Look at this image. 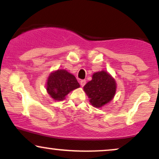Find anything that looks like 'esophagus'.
<instances>
[{"mask_svg": "<svg viewBox=\"0 0 159 159\" xmlns=\"http://www.w3.org/2000/svg\"><path fill=\"white\" fill-rule=\"evenodd\" d=\"M80 84H81V87H84L86 84V80H81V81H80Z\"/></svg>", "mask_w": 159, "mask_h": 159, "instance_id": "34e87169", "label": "esophagus"}]
</instances>
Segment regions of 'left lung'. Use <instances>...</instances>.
I'll use <instances>...</instances> for the list:
<instances>
[{
  "mask_svg": "<svg viewBox=\"0 0 159 159\" xmlns=\"http://www.w3.org/2000/svg\"><path fill=\"white\" fill-rule=\"evenodd\" d=\"M115 80L105 71L97 72L93 75L92 80L84 87V90L90 98L93 107H101L110 102L116 90Z\"/></svg>",
  "mask_w": 159,
  "mask_h": 159,
  "instance_id": "left-lung-1",
  "label": "left lung"
}]
</instances>
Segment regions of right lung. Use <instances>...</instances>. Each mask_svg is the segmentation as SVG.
Listing matches in <instances>:
<instances>
[{"label":"right lung","instance_id":"1","mask_svg":"<svg viewBox=\"0 0 159 159\" xmlns=\"http://www.w3.org/2000/svg\"><path fill=\"white\" fill-rule=\"evenodd\" d=\"M79 87L73 75L64 69H58L49 75L46 90L52 98L56 101H61L69 92Z\"/></svg>","mask_w":159,"mask_h":159}]
</instances>
